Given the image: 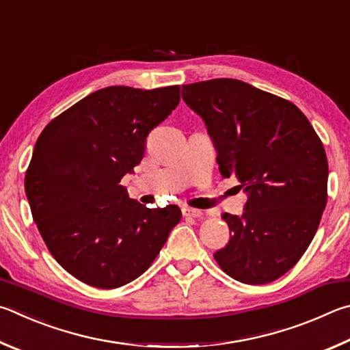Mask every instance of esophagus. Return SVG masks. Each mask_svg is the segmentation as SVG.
Returning <instances> with one entry per match:
<instances>
[{
	"label": "esophagus",
	"instance_id": "1",
	"mask_svg": "<svg viewBox=\"0 0 350 350\" xmlns=\"http://www.w3.org/2000/svg\"><path fill=\"white\" fill-rule=\"evenodd\" d=\"M183 215L189 218H201L203 217V212L198 209H192V207H183Z\"/></svg>",
	"mask_w": 350,
	"mask_h": 350
}]
</instances>
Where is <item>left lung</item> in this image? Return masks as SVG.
Instances as JSON below:
<instances>
[{
    "instance_id": "8db88e82",
    "label": "left lung",
    "mask_w": 350,
    "mask_h": 350,
    "mask_svg": "<svg viewBox=\"0 0 350 350\" xmlns=\"http://www.w3.org/2000/svg\"><path fill=\"white\" fill-rule=\"evenodd\" d=\"M183 100L203 118L224 178L247 193L241 217L224 213L228 246L213 254L240 283L267 284L308 250L327 203V158L295 104L240 79L185 84Z\"/></svg>"
}]
</instances>
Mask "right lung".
<instances>
[{
	"label": "right lung",
	"mask_w": 350,
	"mask_h": 350,
	"mask_svg": "<svg viewBox=\"0 0 350 350\" xmlns=\"http://www.w3.org/2000/svg\"><path fill=\"white\" fill-rule=\"evenodd\" d=\"M178 103L180 85H110L64 110L36 139L24 178L33 221L53 258L83 283H131L180 223L178 206L149 209L120 185Z\"/></svg>",
	"instance_id": "add662e5"
}]
</instances>
